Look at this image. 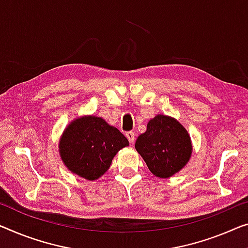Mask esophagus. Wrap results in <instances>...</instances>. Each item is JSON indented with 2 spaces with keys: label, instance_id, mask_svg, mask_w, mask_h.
Returning <instances> with one entry per match:
<instances>
[{
  "label": "esophagus",
  "instance_id": "esophagus-1",
  "mask_svg": "<svg viewBox=\"0 0 248 248\" xmlns=\"http://www.w3.org/2000/svg\"><path fill=\"white\" fill-rule=\"evenodd\" d=\"M125 137H127V139L129 140V142H130V143L135 142V134L132 131L125 132Z\"/></svg>",
  "mask_w": 248,
  "mask_h": 248
}]
</instances>
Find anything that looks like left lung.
I'll list each match as a JSON object with an SVG mask.
<instances>
[{"mask_svg": "<svg viewBox=\"0 0 248 248\" xmlns=\"http://www.w3.org/2000/svg\"><path fill=\"white\" fill-rule=\"evenodd\" d=\"M136 150L155 176L169 178L184 168L193 146L186 129L171 117L158 114L137 138Z\"/></svg>", "mask_w": 248, "mask_h": 248, "instance_id": "8db88e82", "label": "left lung"}]
</instances>
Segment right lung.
I'll return each instance as SVG.
<instances>
[{"label":"right lung","instance_id":"obj_1","mask_svg":"<svg viewBox=\"0 0 248 248\" xmlns=\"http://www.w3.org/2000/svg\"><path fill=\"white\" fill-rule=\"evenodd\" d=\"M128 145V139L102 118L84 116L65 128L59 153L70 171L97 180L108 170L118 151Z\"/></svg>","mask_w":248,"mask_h":248}]
</instances>
